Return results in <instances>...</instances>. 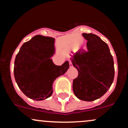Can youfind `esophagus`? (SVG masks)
<instances>
[{"instance_id":"34e87169","label":"esophagus","mask_w":128,"mask_h":128,"mask_svg":"<svg viewBox=\"0 0 128 128\" xmlns=\"http://www.w3.org/2000/svg\"><path fill=\"white\" fill-rule=\"evenodd\" d=\"M69 66H70V67H73V64H72V63L71 62H69Z\"/></svg>"}]
</instances>
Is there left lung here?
I'll list each match as a JSON object with an SVG mask.
<instances>
[{
  "mask_svg": "<svg viewBox=\"0 0 128 128\" xmlns=\"http://www.w3.org/2000/svg\"><path fill=\"white\" fill-rule=\"evenodd\" d=\"M88 40L87 51L79 50L71 58L78 76L73 81V90L78 99L92 102L102 97L114 78V63L109 47L92 33H82Z\"/></svg>",
  "mask_w": 128,
  "mask_h": 128,
  "instance_id": "8db88e82",
  "label": "left lung"
}]
</instances>
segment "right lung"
<instances>
[{
    "label": "right lung",
    "instance_id": "right-lung-1",
    "mask_svg": "<svg viewBox=\"0 0 128 128\" xmlns=\"http://www.w3.org/2000/svg\"><path fill=\"white\" fill-rule=\"evenodd\" d=\"M54 38L36 35L24 44L14 61V75L19 89L28 98L40 101L53 94V83L69 68L68 61L61 66L53 63Z\"/></svg>",
    "mask_w": 128,
    "mask_h": 128
}]
</instances>
